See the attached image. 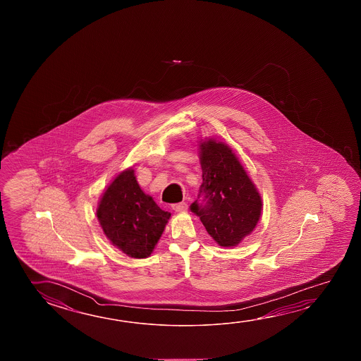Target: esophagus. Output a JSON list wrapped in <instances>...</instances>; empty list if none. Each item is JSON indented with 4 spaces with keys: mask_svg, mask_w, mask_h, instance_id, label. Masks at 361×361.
<instances>
[{
    "mask_svg": "<svg viewBox=\"0 0 361 361\" xmlns=\"http://www.w3.org/2000/svg\"><path fill=\"white\" fill-rule=\"evenodd\" d=\"M172 209H173L175 212H178V213H183V212H186V209H188V204H186V202L173 204V205H172Z\"/></svg>",
    "mask_w": 361,
    "mask_h": 361,
    "instance_id": "obj_1",
    "label": "esophagus"
}]
</instances>
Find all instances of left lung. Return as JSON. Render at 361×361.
<instances>
[{"instance_id": "1", "label": "left lung", "mask_w": 361, "mask_h": 361, "mask_svg": "<svg viewBox=\"0 0 361 361\" xmlns=\"http://www.w3.org/2000/svg\"><path fill=\"white\" fill-rule=\"evenodd\" d=\"M197 143L202 171L199 196L207 202L200 205L196 200L191 212L220 247H237L259 221L263 207L259 191L226 143L215 138Z\"/></svg>"}]
</instances>
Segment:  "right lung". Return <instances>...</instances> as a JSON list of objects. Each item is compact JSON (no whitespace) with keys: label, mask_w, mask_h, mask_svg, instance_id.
<instances>
[{"label":"right lung","mask_w":361,"mask_h":361,"mask_svg":"<svg viewBox=\"0 0 361 361\" xmlns=\"http://www.w3.org/2000/svg\"><path fill=\"white\" fill-rule=\"evenodd\" d=\"M97 218L114 247L130 258L142 259L154 252L171 213L143 192L130 167L119 172L102 194Z\"/></svg>","instance_id":"obj_1"}]
</instances>
